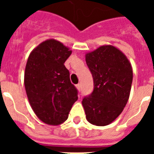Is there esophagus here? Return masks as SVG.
<instances>
[{
	"label": "esophagus",
	"mask_w": 154,
	"mask_h": 154,
	"mask_svg": "<svg viewBox=\"0 0 154 154\" xmlns=\"http://www.w3.org/2000/svg\"><path fill=\"white\" fill-rule=\"evenodd\" d=\"M76 87H77V89L78 91H81V89H82V85L81 84H77V85H76Z\"/></svg>",
	"instance_id": "34e87169"
}]
</instances>
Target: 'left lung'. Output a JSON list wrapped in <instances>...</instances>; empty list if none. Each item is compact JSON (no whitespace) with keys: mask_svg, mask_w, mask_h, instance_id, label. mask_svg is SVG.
I'll return each instance as SVG.
<instances>
[{"mask_svg":"<svg viewBox=\"0 0 154 154\" xmlns=\"http://www.w3.org/2000/svg\"><path fill=\"white\" fill-rule=\"evenodd\" d=\"M94 89L82 101L87 121L105 126L117 119L129 100L133 69L127 57L117 47L101 45L85 54Z\"/></svg>","mask_w":154,"mask_h":154,"instance_id":"8db88e82","label":"left lung"}]
</instances>
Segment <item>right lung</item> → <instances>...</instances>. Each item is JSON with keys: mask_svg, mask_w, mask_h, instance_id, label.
Wrapping results in <instances>:
<instances>
[{"mask_svg": "<svg viewBox=\"0 0 154 154\" xmlns=\"http://www.w3.org/2000/svg\"><path fill=\"white\" fill-rule=\"evenodd\" d=\"M72 50L55 39L42 42L30 53L25 70V88L33 112L42 122L58 125L67 120L77 90L64 63Z\"/></svg>", "mask_w": 154, "mask_h": 154, "instance_id": "add662e5", "label": "right lung"}]
</instances>
